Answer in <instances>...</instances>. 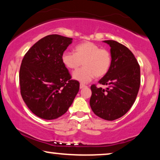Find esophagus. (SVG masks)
<instances>
[{
    "mask_svg": "<svg viewBox=\"0 0 160 160\" xmlns=\"http://www.w3.org/2000/svg\"><path fill=\"white\" fill-rule=\"evenodd\" d=\"M87 87L85 84H80V89H83V88H84V87Z\"/></svg>",
    "mask_w": 160,
    "mask_h": 160,
    "instance_id": "34e87169",
    "label": "esophagus"
}]
</instances>
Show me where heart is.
Returning <instances> with one entry per match:
<instances>
[{
	"label": "heart",
	"instance_id": "1",
	"mask_svg": "<svg viewBox=\"0 0 160 160\" xmlns=\"http://www.w3.org/2000/svg\"><path fill=\"white\" fill-rule=\"evenodd\" d=\"M111 61V54L108 50L100 49L99 46L89 41L76 46L74 54L65 52L62 55L63 65L69 70H76L82 63L84 67L73 74L74 79L82 83L90 82L95 76H104L110 69Z\"/></svg>",
	"mask_w": 160,
	"mask_h": 160
}]
</instances>
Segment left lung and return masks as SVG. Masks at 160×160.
Instances as JSON below:
<instances>
[{"instance_id":"obj_1","label":"left lung","mask_w":160,"mask_h":160,"mask_svg":"<svg viewBox=\"0 0 160 160\" xmlns=\"http://www.w3.org/2000/svg\"><path fill=\"white\" fill-rule=\"evenodd\" d=\"M104 42L111 47L112 61L108 72L99 84L107 87L92 85L89 104L98 117L113 121L125 114L135 102L141 84V70L128 47L113 40Z\"/></svg>"}]
</instances>
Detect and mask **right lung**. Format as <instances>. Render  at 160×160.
Segmentation results:
<instances>
[{
    "label": "right lung",
    "mask_w": 160,
    "mask_h": 160,
    "mask_svg": "<svg viewBox=\"0 0 160 160\" xmlns=\"http://www.w3.org/2000/svg\"><path fill=\"white\" fill-rule=\"evenodd\" d=\"M73 38L52 34L35 43L22 61L19 85L28 108L41 119L51 120L68 110L79 90L71 79L62 55Z\"/></svg>",
    "instance_id": "1"
}]
</instances>
